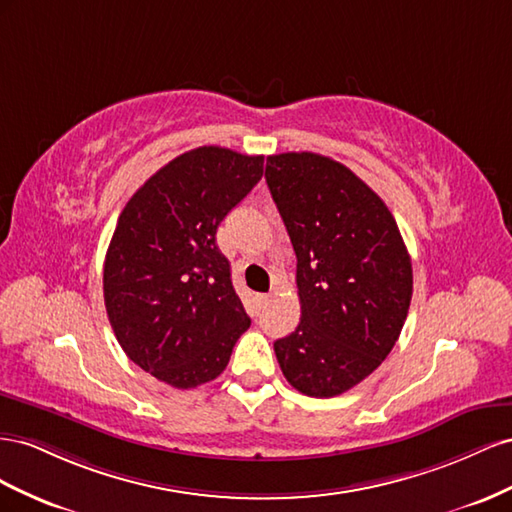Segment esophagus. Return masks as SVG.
Here are the masks:
<instances>
[{
    "label": "esophagus",
    "instance_id": "1",
    "mask_svg": "<svg viewBox=\"0 0 512 512\" xmlns=\"http://www.w3.org/2000/svg\"><path fill=\"white\" fill-rule=\"evenodd\" d=\"M268 300H270V294H257L255 296V302H257V309L261 311V309H264V306L268 304Z\"/></svg>",
    "mask_w": 512,
    "mask_h": 512
}]
</instances>
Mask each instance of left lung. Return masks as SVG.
Instances as JSON below:
<instances>
[{
    "label": "left lung",
    "mask_w": 512,
    "mask_h": 512,
    "mask_svg": "<svg viewBox=\"0 0 512 512\" xmlns=\"http://www.w3.org/2000/svg\"><path fill=\"white\" fill-rule=\"evenodd\" d=\"M266 182L298 257L302 311L274 354L306 397H337L397 343L412 300V259L386 203L337 160L274 154Z\"/></svg>",
    "instance_id": "1"
}]
</instances>
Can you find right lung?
<instances>
[{"mask_svg":"<svg viewBox=\"0 0 512 512\" xmlns=\"http://www.w3.org/2000/svg\"><path fill=\"white\" fill-rule=\"evenodd\" d=\"M261 175L264 156L203 145L158 169L118 218L102 272L111 328L137 367L173 388L221 375L251 326L216 229Z\"/></svg>","mask_w":512,"mask_h":512,"instance_id":"obj_1","label":"right lung"}]
</instances>
